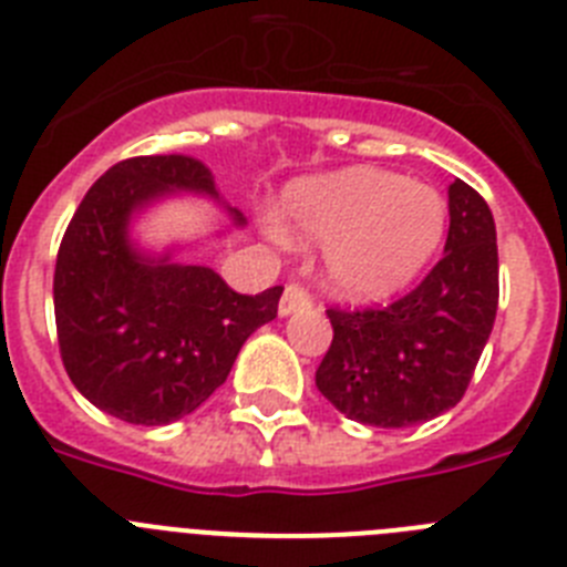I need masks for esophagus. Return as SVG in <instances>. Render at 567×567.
<instances>
[{
    "label": "esophagus",
    "instance_id": "34e87169",
    "mask_svg": "<svg viewBox=\"0 0 567 567\" xmlns=\"http://www.w3.org/2000/svg\"><path fill=\"white\" fill-rule=\"evenodd\" d=\"M315 307L312 295L307 289L300 287V284H289L284 289V298H280V315H295V312H307V309Z\"/></svg>",
    "mask_w": 567,
    "mask_h": 567
}]
</instances>
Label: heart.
Listing matches in <instances>:
<instances>
[{
  "mask_svg": "<svg viewBox=\"0 0 567 567\" xmlns=\"http://www.w3.org/2000/svg\"><path fill=\"white\" fill-rule=\"evenodd\" d=\"M280 221L298 238L327 244L323 267L334 292L383 300L437 255L449 207L429 184L380 167H346L289 184Z\"/></svg>",
  "mask_w": 567,
  "mask_h": 567,
  "instance_id": "obj_1",
  "label": "heart"
}]
</instances>
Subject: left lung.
<instances>
[{
	"mask_svg": "<svg viewBox=\"0 0 567 567\" xmlns=\"http://www.w3.org/2000/svg\"><path fill=\"white\" fill-rule=\"evenodd\" d=\"M449 238L432 272L385 307H329L332 346L315 372L318 392L365 425L405 429L463 400L497 318L494 215L454 178Z\"/></svg>",
	"mask_w": 567,
	"mask_h": 567,
	"instance_id": "1",
	"label": "left lung"
}]
</instances>
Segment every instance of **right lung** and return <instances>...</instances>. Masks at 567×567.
Instances as JSON below:
<instances>
[{
	"instance_id": "1",
	"label": "right lung",
	"mask_w": 567,
	"mask_h": 567,
	"mask_svg": "<svg viewBox=\"0 0 567 567\" xmlns=\"http://www.w3.org/2000/svg\"><path fill=\"white\" fill-rule=\"evenodd\" d=\"M169 189L215 195V178L182 153L113 164L70 218L53 272L64 372L90 403L135 425L193 414L227 380L244 340L278 315L284 292L240 295L209 267L135 252L130 215Z\"/></svg>"
}]
</instances>
